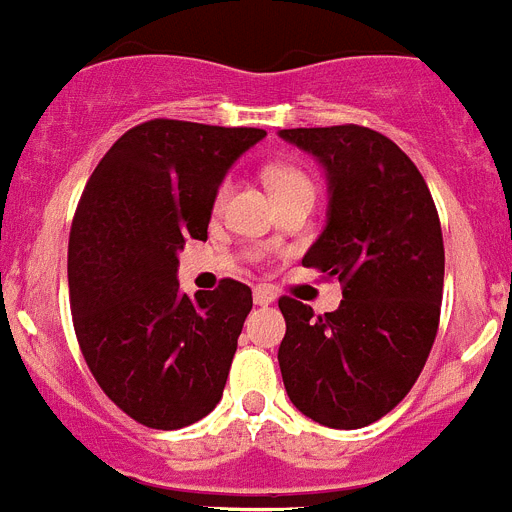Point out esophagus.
Segmentation results:
<instances>
[{"mask_svg":"<svg viewBox=\"0 0 512 512\" xmlns=\"http://www.w3.org/2000/svg\"><path fill=\"white\" fill-rule=\"evenodd\" d=\"M252 299H255V304L265 307V304L276 302V291L270 289V286H255V291H252Z\"/></svg>","mask_w":512,"mask_h":512,"instance_id":"obj_1","label":"esophagus"}]
</instances>
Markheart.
I'll return each instance as SVG.
<instances>
[{
    "label": "heart",
    "mask_w": 512,
    "mask_h": 512,
    "mask_svg": "<svg viewBox=\"0 0 512 512\" xmlns=\"http://www.w3.org/2000/svg\"><path fill=\"white\" fill-rule=\"evenodd\" d=\"M265 179H268L270 190H273V195L281 197V195H289V192H299V190H312V182H309V176L304 174L302 169H296V166H270L268 171H265ZM226 192H229V184H221L216 192V208L218 205H223V200H226Z\"/></svg>",
    "instance_id": "1"
}]
</instances>
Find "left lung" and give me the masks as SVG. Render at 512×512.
Here are the masks:
<instances>
[{"label": "left lung", "instance_id": "obj_1", "mask_svg": "<svg viewBox=\"0 0 512 512\" xmlns=\"http://www.w3.org/2000/svg\"><path fill=\"white\" fill-rule=\"evenodd\" d=\"M320 158L330 210L304 268L341 281L336 312L281 296L283 385L304 416L359 429L414 388L440 325L445 247L424 176L380 132L359 124L281 130Z\"/></svg>", "mask_w": 512, "mask_h": 512}]
</instances>
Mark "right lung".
Returning <instances> with one entry per match:
<instances>
[{
    "label": "right lung",
    "instance_id": "right-lung-1",
    "mask_svg": "<svg viewBox=\"0 0 512 512\" xmlns=\"http://www.w3.org/2000/svg\"><path fill=\"white\" fill-rule=\"evenodd\" d=\"M257 127L150 119L101 158L77 203L67 249L75 336L101 390L137 424L182 429L221 401L252 291H179V249L208 239L231 163Z\"/></svg>",
    "mask_w": 512,
    "mask_h": 512
}]
</instances>
